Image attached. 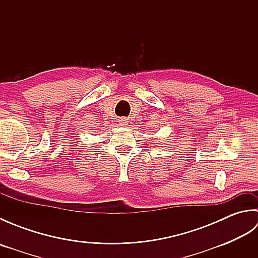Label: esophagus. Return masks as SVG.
Segmentation results:
<instances>
[{"label": "esophagus", "mask_w": 258, "mask_h": 258, "mask_svg": "<svg viewBox=\"0 0 258 258\" xmlns=\"http://www.w3.org/2000/svg\"><path fill=\"white\" fill-rule=\"evenodd\" d=\"M118 122H119V124L120 125H127V122H128V120H127V118H124V117H122V118H119V120H118Z\"/></svg>", "instance_id": "esophagus-1"}]
</instances>
